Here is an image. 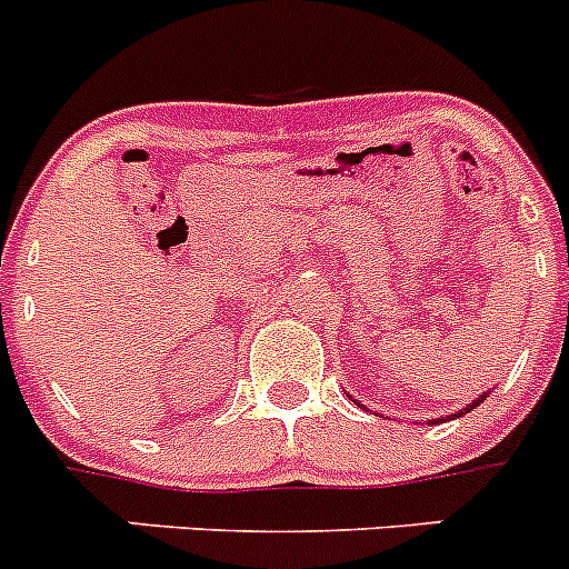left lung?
<instances>
[{"label":"left lung","mask_w":569,"mask_h":569,"mask_svg":"<svg viewBox=\"0 0 569 569\" xmlns=\"http://www.w3.org/2000/svg\"><path fill=\"white\" fill-rule=\"evenodd\" d=\"M480 402H483V397H480V399H475V402H472V405H469V408H463V413H469V410H472V408H475V405H480ZM458 416H461V413H458Z\"/></svg>","instance_id":"obj_1"}]
</instances>
